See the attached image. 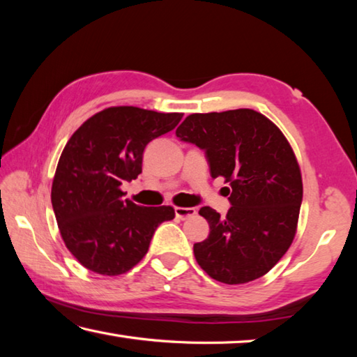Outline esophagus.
Returning a JSON list of instances; mask_svg holds the SVG:
<instances>
[{
    "instance_id": "esophagus-1",
    "label": "esophagus",
    "mask_w": 357,
    "mask_h": 357,
    "mask_svg": "<svg viewBox=\"0 0 357 357\" xmlns=\"http://www.w3.org/2000/svg\"><path fill=\"white\" fill-rule=\"evenodd\" d=\"M174 214H176L178 219L185 220V219H189V217L195 215L197 211H195V208H174Z\"/></svg>"
}]
</instances>
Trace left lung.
<instances>
[{"label":"left lung","mask_w":357,"mask_h":357,"mask_svg":"<svg viewBox=\"0 0 357 357\" xmlns=\"http://www.w3.org/2000/svg\"><path fill=\"white\" fill-rule=\"evenodd\" d=\"M176 137L203 149L211 176L229 183L225 217L200 209L209 236L193 244L197 263L228 285L259 279L285 255L298 225L302 179L291 146L274 123L249 108L190 114Z\"/></svg>","instance_id":"obj_1"}]
</instances>
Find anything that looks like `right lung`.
<instances>
[{"mask_svg": "<svg viewBox=\"0 0 357 357\" xmlns=\"http://www.w3.org/2000/svg\"><path fill=\"white\" fill-rule=\"evenodd\" d=\"M181 119V113L110 107L84 121L66 144L52 206L66 247L86 269L102 275L128 273L146 255L155 228L174 217L172 206L124 200L121 185L142 173L148 143Z\"/></svg>", "mask_w": 357, "mask_h": 357, "instance_id": "add662e5", "label": "right lung"}]
</instances>
